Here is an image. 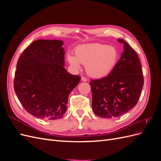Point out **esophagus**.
I'll return each instance as SVG.
<instances>
[{
	"label": "esophagus",
	"mask_w": 161,
	"mask_h": 161,
	"mask_svg": "<svg viewBox=\"0 0 161 161\" xmlns=\"http://www.w3.org/2000/svg\"><path fill=\"white\" fill-rule=\"evenodd\" d=\"M81 80H82V81H84V82L87 81V79H86V77H85V76H82V77H81Z\"/></svg>",
	"instance_id": "34e87169"
}]
</instances>
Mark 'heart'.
<instances>
[{"mask_svg": "<svg viewBox=\"0 0 161 161\" xmlns=\"http://www.w3.org/2000/svg\"><path fill=\"white\" fill-rule=\"evenodd\" d=\"M68 61L75 69L85 65L86 73L94 78L105 76L112 71L119 59V52L114 46L102 43H91L78 46L75 56H67Z\"/></svg>", "mask_w": 161, "mask_h": 161, "instance_id": "obj_1", "label": "heart"}]
</instances>
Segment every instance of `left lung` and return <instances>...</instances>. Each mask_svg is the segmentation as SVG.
<instances>
[{
  "instance_id": "left-lung-1",
  "label": "left lung",
  "mask_w": 161,
  "mask_h": 161,
  "mask_svg": "<svg viewBox=\"0 0 161 161\" xmlns=\"http://www.w3.org/2000/svg\"><path fill=\"white\" fill-rule=\"evenodd\" d=\"M124 52L110 74L91 80L92 109L97 116L112 118L125 114L137 104L144 85L138 56L122 39Z\"/></svg>"
}]
</instances>
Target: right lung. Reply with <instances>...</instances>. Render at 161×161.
Wrapping results in <instances>:
<instances>
[{
    "label": "right lung",
    "mask_w": 161,
    "mask_h": 161,
    "mask_svg": "<svg viewBox=\"0 0 161 161\" xmlns=\"http://www.w3.org/2000/svg\"><path fill=\"white\" fill-rule=\"evenodd\" d=\"M61 40H38L19 57L14 90L29 114L38 118L57 119L67 110L69 96L80 80L64 68Z\"/></svg>",
    "instance_id": "1"
}]
</instances>
